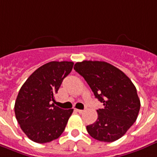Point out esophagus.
<instances>
[{
  "instance_id": "esophagus-1",
  "label": "esophagus",
  "mask_w": 157,
  "mask_h": 157,
  "mask_svg": "<svg viewBox=\"0 0 157 157\" xmlns=\"http://www.w3.org/2000/svg\"><path fill=\"white\" fill-rule=\"evenodd\" d=\"M75 110H76L77 112L79 113V114H82V113L84 112V110H78V109H76Z\"/></svg>"
}]
</instances>
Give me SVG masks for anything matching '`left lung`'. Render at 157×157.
I'll return each mask as SVG.
<instances>
[{
	"instance_id": "1",
	"label": "left lung",
	"mask_w": 157,
	"mask_h": 157,
	"mask_svg": "<svg viewBox=\"0 0 157 157\" xmlns=\"http://www.w3.org/2000/svg\"><path fill=\"white\" fill-rule=\"evenodd\" d=\"M74 69L104 105L97 110L96 122L87 126V133L101 142L118 140L138 118L140 100L135 86L124 73L107 62L83 60Z\"/></svg>"
}]
</instances>
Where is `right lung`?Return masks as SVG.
I'll return each mask as SVG.
<instances>
[{"label":"right lung","mask_w":157,"mask_h":157,"mask_svg":"<svg viewBox=\"0 0 157 157\" xmlns=\"http://www.w3.org/2000/svg\"><path fill=\"white\" fill-rule=\"evenodd\" d=\"M72 61H52L36 70L19 90L14 113L27 137L37 143L56 139L64 132L73 109L54 105L55 94L73 69Z\"/></svg>","instance_id":"obj_1"}]
</instances>
